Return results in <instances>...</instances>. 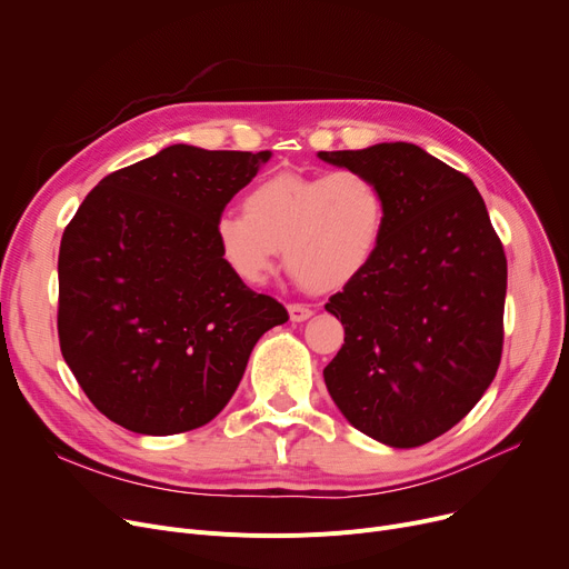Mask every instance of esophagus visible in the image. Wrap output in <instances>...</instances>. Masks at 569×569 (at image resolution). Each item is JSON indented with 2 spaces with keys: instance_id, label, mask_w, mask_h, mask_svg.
Returning <instances> with one entry per match:
<instances>
[{
  "instance_id": "34e87169",
  "label": "esophagus",
  "mask_w": 569,
  "mask_h": 569,
  "mask_svg": "<svg viewBox=\"0 0 569 569\" xmlns=\"http://www.w3.org/2000/svg\"><path fill=\"white\" fill-rule=\"evenodd\" d=\"M288 313H290V320L292 322H305L313 316V311L305 305H288Z\"/></svg>"
}]
</instances>
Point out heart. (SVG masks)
<instances>
[{
  "label": "heart",
  "instance_id": "1",
  "mask_svg": "<svg viewBox=\"0 0 569 569\" xmlns=\"http://www.w3.org/2000/svg\"><path fill=\"white\" fill-rule=\"evenodd\" d=\"M385 228V193L365 170L279 172L247 193L244 214H219L214 242L247 286L264 283L283 251L288 272L305 288L332 292L373 262Z\"/></svg>",
  "mask_w": 569,
  "mask_h": 569
}]
</instances>
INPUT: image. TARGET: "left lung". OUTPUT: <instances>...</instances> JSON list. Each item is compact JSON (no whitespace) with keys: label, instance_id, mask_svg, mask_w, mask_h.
I'll return each mask as SVG.
<instances>
[{"label":"left lung","instance_id":"obj_1","mask_svg":"<svg viewBox=\"0 0 569 569\" xmlns=\"http://www.w3.org/2000/svg\"><path fill=\"white\" fill-rule=\"evenodd\" d=\"M371 174L387 200L373 262L330 297L343 346L325 385L346 420L420 447L482 399L502 352L507 260L472 179L410 142L318 152Z\"/></svg>","mask_w":569,"mask_h":569}]
</instances>
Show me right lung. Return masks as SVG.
<instances>
[{"label":"right lung","mask_w":569,"mask_h":569,"mask_svg":"<svg viewBox=\"0 0 569 569\" xmlns=\"http://www.w3.org/2000/svg\"><path fill=\"white\" fill-rule=\"evenodd\" d=\"M272 152L170 144L89 191L59 247L62 355L108 420L198 429L226 408L258 339L288 311L223 264L214 221Z\"/></svg>","instance_id":"obj_1"}]
</instances>
